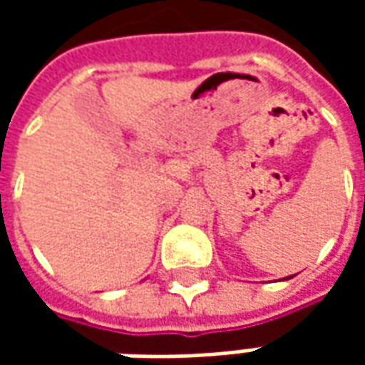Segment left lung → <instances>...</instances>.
Instances as JSON below:
<instances>
[{
  "label": "left lung",
  "mask_w": 365,
  "mask_h": 365,
  "mask_svg": "<svg viewBox=\"0 0 365 365\" xmlns=\"http://www.w3.org/2000/svg\"><path fill=\"white\" fill-rule=\"evenodd\" d=\"M289 277H291V275H289Z\"/></svg>",
  "instance_id": "obj_1"
}]
</instances>
